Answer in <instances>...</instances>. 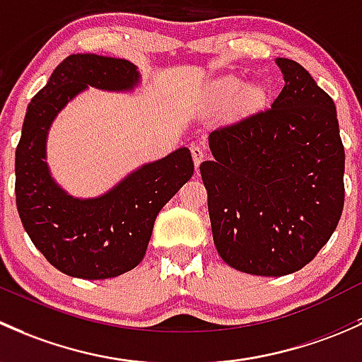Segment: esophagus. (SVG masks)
<instances>
[{
  "label": "esophagus",
  "instance_id": "obj_1",
  "mask_svg": "<svg viewBox=\"0 0 362 362\" xmlns=\"http://www.w3.org/2000/svg\"><path fill=\"white\" fill-rule=\"evenodd\" d=\"M189 151H192L193 162H195V169H199V165L202 163L204 156H206V151H204L200 146H197V144H193V146L189 148Z\"/></svg>",
  "mask_w": 362,
  "mask_h": 362
}]
</instances>
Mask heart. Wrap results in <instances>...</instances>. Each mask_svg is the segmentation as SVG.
I'll use <instances>...</instances> for the list:
<instances>
[{"label":"heart","mask_w":362,"mask_h":362,"mask_svg":"<svg viewBox=\"0 0 362 362\" xmlns=\"http://www.w3.org/2000/svg\"><path fill=\"white\" fill-rule=\"evenodd\" d=\"M242 87H244V83H242L238 78L228 76V78H223V80L216 81L214 88H212V94L219 99H225V98H230V95L238 94V92L242 90ZM263 95H264V90L262 87H251L247 90V98H249V100H252V103H258V100H262Z\"/></svg>","instance_id":"obj_1"}]
</instances>
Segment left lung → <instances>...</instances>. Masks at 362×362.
<instances>
[{"instance_id": "8db88e82", "label": "left lung", "mask_w": 362, "mask_h": 362, "mask_svg": "<svg viewBox=\"0 0 362 362\" xmlns=\"http://www.w3.org/2000/svg\"><path fill=\"white\" fill-rule=\"evenodd\" d=\"M284 87L270 107L209 136L200 163L212 238L235 270L282 277L317 256L340 221L345 150L333 99L308 71L277 59Z\"/></svg>"}]
</instances>
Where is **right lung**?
Listing matches in <instances>:
<instances>
[{"instance_id": "obj_1", "label": "right lung", "mask_w": 362, "mask_h": 362, "mask_svg": "<svg viewBox=\"0 0 362 362\" xmlns=\"http://www.w3.org/2000/svg\"><path fill=\"white\" fill-rule=\"evenodd\" d=\"M137 80L136 66L124 59L69 55L28 106L15 151L17 211L36 249L71 277L99 281L136 268L146 255L156 214L193 174L189 150L180 148L98 199H73L50 177L45 143L55 115L88 85L127 90Z\"/></svg>"}]
</instances>
